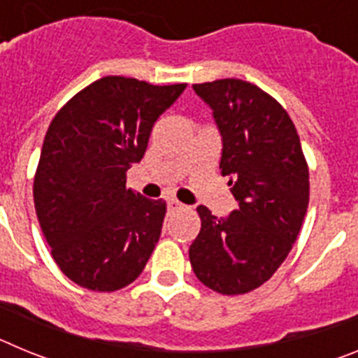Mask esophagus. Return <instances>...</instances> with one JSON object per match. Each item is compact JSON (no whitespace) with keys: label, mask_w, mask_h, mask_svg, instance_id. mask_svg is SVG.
I'll return each mask as SVG.
<instances>
[{"label":"esophagus","mask_w":358,"mask_h":358,"mask_svg":"<svg viewBox=\"0 0 358 358\" xmlns=\"http://www.w3.org/2000/svg\"><path fill=\"white\" fill-rule=\"evenodd\" d=\"M188 206H185L182 202L176 201V199H169V210L170 211H177V210H186Z\"/></svg>","instance_id":"obj_1"}]
</instances>
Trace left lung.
Here are the masks:
<instances>
[{
	"mask_svg": "<svg viewBox=\"0 0 358 358\" xmlns=\"http://www.w3.org/2000/svg\"><path fill=\"white\" fill-rule=\"evenodd\" d=\"M222 136V176L238 210L199 206L189 264L208 289L248 294L278 271L296 242L310 197L308 164L292 120L268 93L240 78L194 84Z\"/></svg>",
	"mask_w": 358,
	"mask_h": 358,
	"instance_id": "8db88e82",
	"label": "left lung"
}]
</instances>
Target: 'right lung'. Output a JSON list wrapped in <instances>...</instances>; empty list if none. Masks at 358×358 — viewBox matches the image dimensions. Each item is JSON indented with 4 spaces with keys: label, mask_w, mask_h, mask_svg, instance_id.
I'll list each match as a JSON object with an SVG mask.
<instances>
[{
    "label": "right lung",
    "mask_w": 358,
    "mask_h": 358,
    "mask_svg": "<svg viewBox=\"0 0 358 358\" xmlns=\"http://www.w3.org/2000/svg\"><path fill=\"white\" fill-rule=\"evenodd\" d=\"M185 87L103 77L50 123L34 202L53 260L77 285L115 292L143 273L166 202L127 188V170L140 163L154 123Z\"/></svg>",
    "instance_id": "obj_1"
}]
</instances>
